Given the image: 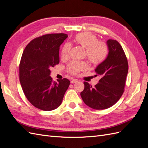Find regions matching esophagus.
Listing matches in <instances>:
<instances>
[{
  "mask_svg": "<svg viewBox=\"0 0 148 148\" xmlns=\"http://www.w3.org/2000/svg\"><path fill=\"white\" fill-rule=\"evenodd\" d=\"M78 82V79H72L70 81V83H76V82Z\"/></svg>",
  "mask_w": 148,
  "mask_h": 148,
  "instance_id": "1",
  "label": "esophagus"
}]
</instances>
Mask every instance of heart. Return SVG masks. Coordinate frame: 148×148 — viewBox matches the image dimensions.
<instances>
[{"label":"heart","mask_w":148,"mask_h":148,"mask_svg":"<svg viewBox=\"0 0 148 148\" xmlns=\"http://www.w3.org/2000/svg\"><path fill=\"white\" fill-rule=\"evenodd\" d=\"M74 42L77 45L86 49L87 59L93 65L100 64L108 55L109 49L107 44L104 42L98 41L96 36L91 33L86 32L77 34L74 38ZM70 50V44H65L62 50V57L63 59H66L69 57ZM86 69L87 65L84 62H73L69 65L68 70L70 73L77 75Z\"/></svg>","instance_id":"1"}]
</instances>
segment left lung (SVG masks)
Here are the masks:
<instances>
[{
    "mask_svg": "<svg viewBox=\"0 0 148 148\" xmlns=\"http://www.w3.org/2000/svg\"><path fill=\"white\" fill-rule=\"evenodd\" d=\"M109 53L106 59L95 69L101 78L92 87L84 82V89L80 93L84 104L96 110H103L114 105L123 95L128 71L127 59L118 41L108 39Z\"/></svg>",
    "mask_w": 148,
    "mask_h": 148,
    "instance_id": "obj_1",
    "label": "left lung"
}]
</instances>
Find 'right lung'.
I'll return each mask as SVG.
<instances>
[{"label":"right lung","instance_id":"right-lung-1","mask_svg":"<svg viewBox=\"0 0 148 148\" xmlns=\"http://www.w3.org/2000/svg\"><path fill=\"white\" fill-rule=\"evenodd\" d=\"M68 37L64 33L49 34L32 40L23 51L19 66L20 82L31 104L42 110L60 106L70 85L66 78L53 82L50 68L59 63V49Z\"/></svg>","mask_w":148,"mask_h":148}]
</instances>
